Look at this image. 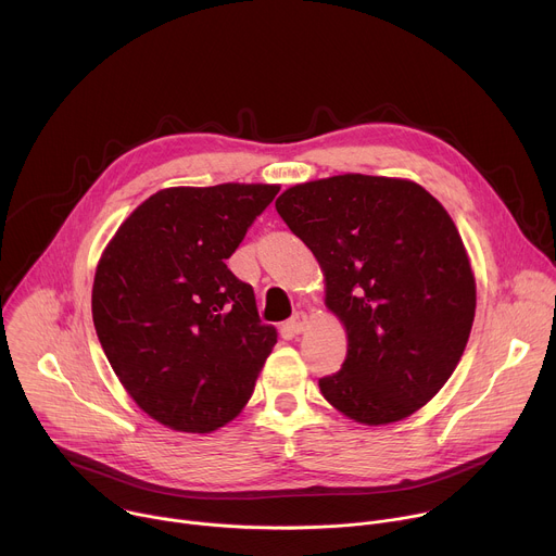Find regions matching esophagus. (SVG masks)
I'll list each match as a JSON object with an SVG mask.
<instances>
[{"label":"esophagus","mask_w":556,"mask_h":556,"mask_svg":"<svg viewBox=\"0 0 556 556\" xmlns=\"http://www.w3.org/2000/svg\"><path fill=\"white\" fill-rule=\"evenodd\" d=\"M307 314L305 312H296L290 316V321L286 324V330L292 332V334H301L305 328H307Z\"/></svg>","instance_id":"obj_1"}]
</instances>
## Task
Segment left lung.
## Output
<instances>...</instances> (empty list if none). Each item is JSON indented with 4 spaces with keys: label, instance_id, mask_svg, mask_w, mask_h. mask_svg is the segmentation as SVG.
I'll return each mask as SVG.
<instances>
[{
    "label": "left lung",
    "instance_id": "1",
    "mask_svg": "<svg viewBox=\"0 0 556 556\" xmlns=\"http://www.w3.org/2000/svg\"><path fill=\"white\" fill-rule=\"evenodd\" d=\"M275 206L319 262L348 332L324 399L369 427L425 407L457 367L478 301L446 208L412 180L363 174L294 185Z\"/></svg>",
    "mask_w": 556,
    "mask_h": 556
}]
</instances>
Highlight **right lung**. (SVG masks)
<instances>
[{
    "label": "right lung",
    "instance_id": "add662e5",
    "mask_svg": "<svg viewBox=\"0 0 556 556\" xmlns=\"http://www.w3.org/2000/svg\"><path fill=\"white\" fill-rule=\"evenodd\" d=\"M277 185L172 187L147 198L105 247L92 286L101 348L153 420L211 433L244 409L277 343L251 283L226 260Z\"/></svg>",
    "mask_w": 556,
    "mask_h": 556
}]
</instances>
